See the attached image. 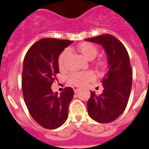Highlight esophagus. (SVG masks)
Segmentation results:
<instances>
[{"mask_svg":"<svg viewBox=\"0 0 149 149\" xmlns=\"http://www.w3.org/2000/svg\"><path fill=\"white\" fill-rule=\"evenodd\" d=\"M72 88H73V90H74V92H76V93H77L79 90V87H78V86H72Z\"/></svg>","mask_w":149,"mask_h":149,"instance_id":"obj_1","label":"esophagus"}]
</instances>
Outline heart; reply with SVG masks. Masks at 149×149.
Here are the masks:
<instances>
[{
  "instance_id": "heart-1",
  "label": "heart",
  "mask_w": 149,
  "mask_h": 149,
  "mask_svg": "<svg viewBox=\"0 0 149 149\" xmlns=\"http://www.w3.org/2000/svg\"><path fill=\"white\" fill-rule=\"evenodd\" d=\"M79 51L86 59L92 60L98 54V50L95 45L89 42H83L80 44L78 47ZM70 54V50L66 49L60 54L58 58V64L61 68L64 67L65 61L68 57ZM98 65L100 67L104 66V62H99ZM95 78V75L91 71H86V72H71L67 77V79L72 85L74 86H82L87 83L89 81L92 80Z\"/></svg>"
}]
</instances>
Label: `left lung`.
Segmentation results:
<instances>
[{
	"mask_svg": "<svg viewBox=\"0 0 149 149\" xmlns=\"http://www.w3.org/2000/svg\"><path fill=\"white\" fill-rule=\"evenodd\" d=\"M86 41L103 46L109 68L102 79V93L97 95L91 92L87 102L88 115L98 123H111L123 113L128 103L132 80L130 57L123 43L110 34L86 38Z\"/></svg>",
	"mask_w": 149,
	"mask_h": 149,
	"instance_id": "left-lung-1",
	"label": "left lung"
}]
</instances>
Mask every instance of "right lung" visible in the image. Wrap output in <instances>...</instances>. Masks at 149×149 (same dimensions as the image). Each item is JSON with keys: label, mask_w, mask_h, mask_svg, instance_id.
<instances>
[{"label": "right lung", "mask_w": 149, "mask_h": 149, "mask_svg": "<svg viewBox=\"0 0 149 149\" xmlns=\"http://www.w3.org/2000/svg\"><path fill=\"white\" fill-rule=\"evenodd\" d=\"M72 42L42 38L30 47L23 60L22 90L25 103L32 118L44 128H58L68 117L73 89L67 87L58 95L52 92L51 86L59 72L58 57Z\"/></svg>", "instance_id": "right-lung-1"}]
</instances>
